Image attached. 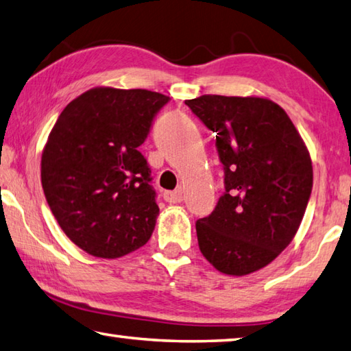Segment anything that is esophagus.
Returning a JSON list of instances; mask_svg holds the SVG:
<instances>
[{
	"instance_id": "obj_1",
	"label": "esophagus",
	"mask_w": 351,
	"mask_h": 351,
	"mask_svg": "<svg viewBox=\"0 0 351 351\" xmlns=\"http://www.w3.org/2000/svg\"><path fill=\"white\" fill-rule=\"evenodd\" d=\"M163 199L168 202V204H179V202H182L183 199L182 189H176V191H165Z\"/></svg>"
}]
</instances>
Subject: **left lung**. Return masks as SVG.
<instances>
[{"label": "left lung", "instance_id": "1", "mask_svg": "<svg viewBox=\"0 0 351 351\" xmlns=\"http://www.w3.org/2000/svg\"><path fill=\"white\" fill-rule=\"evenodd\" d=\"M185 103L216 132L225 171L223 195L195 222L199 248L220 273H254L296 236L313 188L310 152L268 98L202 95Z\"/></svg>", "mask_w": 351, "mask_h": 351}]
</instances>
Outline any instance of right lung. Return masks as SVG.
Listing matches in <instances>:
<instances>
[{
    "instance_id": "add662e5",
    "label": "right lung",
    "mask_w": 351,
    "mask_h": 351,
    "mask_svg": "<svg viewBox=\"0 0 351 351\" xmlns=\"http://www.w3.org/2000/svg\"><path fill=\"white\" fill-rule=\"evenodd\" d=\"M169 97L94 88L60 114L41 156V185L61 230L88 254L126 256L149 241L158 216L138 146Z\"/></svg>"
}]
</instances>
